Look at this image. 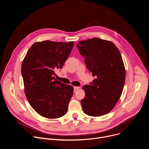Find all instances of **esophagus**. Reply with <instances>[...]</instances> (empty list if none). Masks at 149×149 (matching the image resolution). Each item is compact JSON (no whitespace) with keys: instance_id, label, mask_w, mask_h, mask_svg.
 Returning <instances> with one entry per match:
<instances>
[{"instance_id":"34e87169","label":"esophagus","mask_w":149,"mask_h":149,"mask_svg":"<svg viewBox=\"0 0 149 149\" xmlns=\"http://www.w3.org/2000/svg\"><path fill=\"white\" fill-rule=\"evenodd\" d=\"M80 88L79 87H74V92H76L78 90H79Z\"/></svg>"}]
</instances>
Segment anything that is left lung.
<instances>
[{"mask_svg": "<svg viewBox=\"0 0 149 149\" xmlns=\"http://www.w3.org/2000/svg\"><path fill=\"white\" fill-rule=\"evenodd\" d=\"M85 63L95 78L82 87L86 93L81 104L86 114L98 117L109 113L121 97L125 70L121 54L113 42L98 38L77 45Z\"/></svg>", "mask_w": 149, "mask_h": 149, "instance_id": "8db88e82", "label": "left lung"}]
</instances>
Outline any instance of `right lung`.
Segmentation results:
<instances>
[{
  "label": "right lung",
  "mask_w": 149,
  "mask_h": 149,
  "mask_svg": "<svg viewBox=\"0 0 149 149\" xmlns=\"http://www.w3.org/2000/svg\"><path fill=\"white\" fill-rule=\"evenodd\" d=\"M74 44L72 41L36 42L22 62L21 73L26 97L33 110L42 117L57 118L68 111L74 88L55 79L54 70L62 68Z\"/></svg>",
  "instance_id": "obj_1"
}]
</instances>
